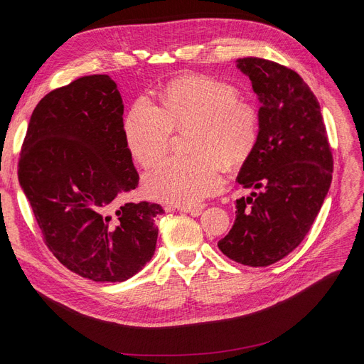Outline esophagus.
Segmentation results:
<instances>
[{
    "label": "esophagus",
    "mask_w": 364,
    "mask_h": 364,
    "mask_svg": "<svg viewBox=\"0 0 364 364\" xmlns=\"http://www.w3.org/2000/svg\"><path fill=\"white\" fill-rule=\"evenodd\" d=\"M180 213H187L192 215H199V213L203 209V206H177Z\"/></svg>",
    "instance_id": "1"
}]
</instances>
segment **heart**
<instances>
[{
  "instance_id": "heart-1",
  "label": "heart",
  "mask_w": 364,
  "mask_h": 364,
  "mask_svg": "<svg viewBox=\"0 0 364 364\" xmlns=\"http://www.w3.org/2000/svg\"><path fill=\"white\" fill-rule=\"evenodd\" d=\"M174 128L195 129L188 159H171L144 177V193L159 202L193 206L224 186L223 165H237L254 150L259 117L237 99L232 85L202 76L171 82L159 95V107L149 99L132 105L124 124L132 158L151 168L168 155Z\"/></svg>"
}]
</instances>
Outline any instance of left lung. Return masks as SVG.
Instances as JSON below:
<instances>
[{
  "label": "left lung",
  "instance_id": "left-lung-1",
  "mask_svg": "<svg viewBox=\"0 0 364 364\" xmlns=\"http://www.w3.org/2000/svg\"><path fill=\"white\" fill-rule=\"evenodd\" d=\"M236 68L261 103L259 132L237 183L259 188L236 200L221 252L250 267L272 265L302 242L326 198L333 159L320 105L301 76L279 63L245 57Z\"/></svg>",
  "mask_w": 364,
  "mask_h": 364
}]
</instances>
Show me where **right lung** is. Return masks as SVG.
<instances>
[{
	"label": "right lung",
	"instance_id": "add662e5",
	"mask_svg": "<svg viewBox=\"0 0 364 364\" xmlns=\"http://www.w3.org/2000/svg\"><path fill=\"white\" fill-rule=\"evenodd\" d=\"M124 103L107 75H90L36 105L18 183L54 257L94 282H124L155 255L158 203H122L139 184Z\"/></svg>",
	"mask_w": 364,
	"mask_h": 364
}]
</instances>
